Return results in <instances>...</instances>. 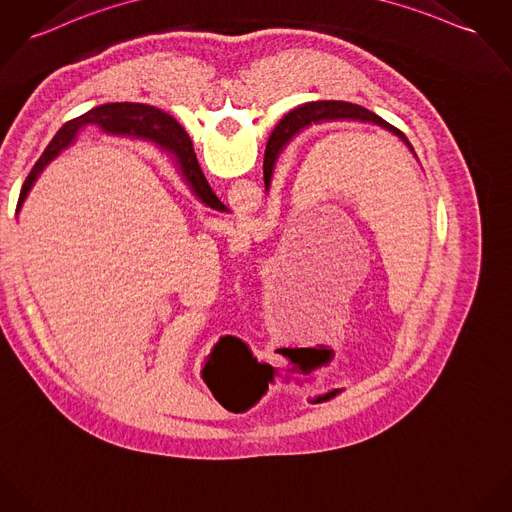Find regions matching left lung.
<instances>
[{
    "instance_id": "obj_1",
    "label": "left lung",
    "mask_w": 512,
    "mask_h": 512,
    "mask_svg": "<svg viewBox=\"0 0 512 512\" xmlns=\"http://www.w3.org/2000/svg\"><path fill=\"white\" fill-rule=\"evenodd\" d=\"M319 120H364V122H374L386 130H390L395 134L401 142H405L409 148V140L407 136L392 126L390 122H386L384 118L378 117L376 113L360 107V105H353V103H345V101H314V103H306L296 107L294 111H290L286 117L278 122L275 132L271 134V140L267 144V152H265V163H263V177H265V187H269L271 183V175H273V165H275L276 154L282 146L288 144V140L304 130L306 126H310L312 122H319ZM413 150V148H411ZM278 353L286 356L290 362L300 364L302 368H310L314 370L323 358L319 349H278Z\"/></svg>"
}]
</instances>
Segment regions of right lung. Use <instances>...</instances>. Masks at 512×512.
I'll return each mask as SVG.
<instances>
[{"instance_id": "1", "label": "right lung", "mask_w": 512, "mask_h": 512, "mask_svg": "<svg viewBox=\"0 0 512 512\" xmlns=\"http://www.w3.org/2000/svg\"><path fill=\"white\" fill-rule=\"evenodd\" d=\"M87 122H97V124H101V128L105 132H111V134H122V136H130V138H136V140H142V142L156 144L163 152H167L175 158V163L181 167L187 181H191V185H193V189H195V193L200 197V200L210 204V206L216 204L218 198L212 193L206 177L200 171L193 142L175 118L169 117L167 113L159 111L156 107L142 105V103H109V105H103L99 109H91L89 113L66 122L56 132V136L52 138V142L48 144L44 154L35 163L33 171L29 173V177H27L23 189H21L19 202H17L19 208H21L23 200L29 195L31 187L35 185L40 171L52 159L58 158V154H62L64 150H68L76 142L79 128Z\"/></svg>"}]
</instances>
